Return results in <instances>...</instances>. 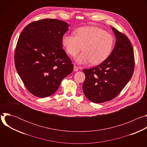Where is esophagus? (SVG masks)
I'll return each instance as SVG.
<instances>
[{
	"label": "esophagus",
	"mask_w": 147,
	"mask_h": 147,
	"mask_svg": "<svg viewBox=\"0 0 147 147\" xmlns=\"http://www.w3.org/2000/svg\"><path fill=\"white\" fill-rule=\"evenodd\" d=\"M79 69V67L76 66H74V71H77Z\"/></svg>",
	"instance_id": "1"
}]
</instances>
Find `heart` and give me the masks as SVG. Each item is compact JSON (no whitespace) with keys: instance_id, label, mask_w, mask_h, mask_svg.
Instances as JSON below:
<instances>
[{"instance_id":"obj_1","label":"heart","mask_w":147,"mask_h":147,"mask_svg":"<svg viewBox=\"0 0 147 147\" xmlns=\"http://www.w3.org/2000/svg\"><path fill=\"white\" fill-rule=\"evenodd\" d=\"M75 35L65 34L61 40L66 52L71 56H75L81 49L83 51L75 59L77 64L91 62L94 65H99L111 55L114 39L103 30L94 26L82 27L76 30Z\"/></svg>"}]
</instances>
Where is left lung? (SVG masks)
<instances>
[{
    "instance_id": "left-lung-1",
    "label": "left lung",
    "mask_w": 147,
    "mask_h": 147,
    "mask_svg": "<svg viewBox=\"0 0 147 147\" xmlns=\"http://www.w3.org/2000/svg\"><path fill=\"white\" fill-rule=\"evenodd\" d=\"M112 29L116 41L108 58L95 67L82 70L86 75L84 94L94 103L107 102L116 97L134 72V56L130 41L114 27Z\"/></svg>"
}]
</instances>
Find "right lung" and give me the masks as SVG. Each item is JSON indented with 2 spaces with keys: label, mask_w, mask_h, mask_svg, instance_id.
Returning a JSON list of instances; mask_svg holds the SVG:
<instances>
[{
  "label": "right lung",
  "mask_w": 147,
  "mask_h": 147,
  "mask_svg": "<svg viewBox=\"0 0 147 147\" xmlns=\"http://www.w3.org/2000/svg\"><path fill=\"white\" fill-rule=\"evenodd\" d=\"M69 27L61 20L45 18L31 23L20 35L15 66L32 95L40 98L51 95L73 71V65L63 49L61 40Z\"/></svg>",
  "instance_id": "add662e5"
}]
</instances>
